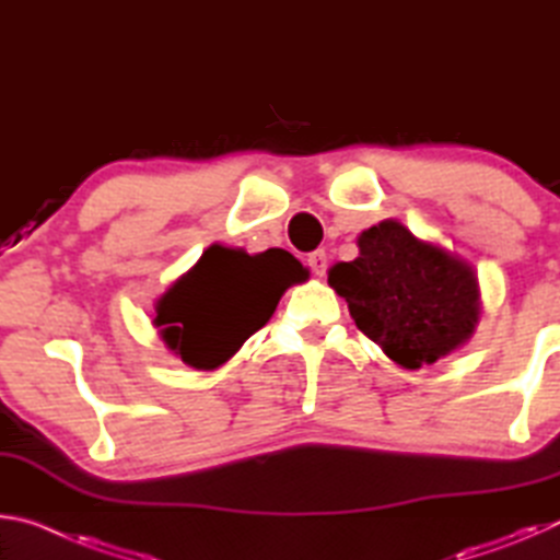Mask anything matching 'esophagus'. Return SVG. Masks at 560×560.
I'll list each match as a JSON object with an SVG mask.
<instances>
[{
  "instance_id": "1",
  "label": "esophagus",
  "mask_w": 560,
  "mask_h": 560,
  "mask_svg": "<svg viewBox=\"0 0 560 560\" xmlns=\"http://www.w3.org/2000/svg\"><path fill=\"white\" fill-rule=\"evenodd\" d=\"M306 261H308V267H311V271L316 273V277H324L326 269H328V254L324 249L311 252Z\"/></svg>"
}]
</instances>
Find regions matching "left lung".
Returning a JSON list of instances; mask_svg holds the SVG:
<instances>
[{
	"mask_svg": "<svg viewBox=\"0 0 560 560\" xmlns=\"http://www.w3.org/2000/svg\"><path fill=\"white\" fill-rule=\"evenodd\" d=\"M363 334L393 363L417 371L467 343L481 316L467 259L385 220L358 236V257L328 271Z\"/></svg>",
	"mask_w": 560,
	"mask_h": 560,
	"instance_id": "1",
	"label": "left lung"
}]
</instances>
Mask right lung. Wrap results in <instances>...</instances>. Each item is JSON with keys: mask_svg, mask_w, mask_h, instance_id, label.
I'll return each mask as SVG.
<instances>
[{"mask_svg": "<svg viewBox=\"0 0 560 560\" xmlns=\"http://www.w3.org/2000/svg\"><path fill=\"white\" fill-rule=\"evenodd\" d=\"M308 279L287 249L246 254L212 244L155 303L153 326L195 371H214L267 324L283 291Z\"/></svg>", "mask_w": 560, "mask_h": 560, "instance_id": "obj_1", "label": "right lung"}]
</instances>
